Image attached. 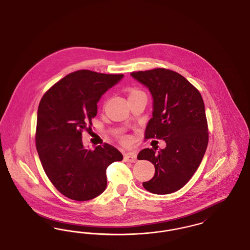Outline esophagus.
<instances>
[{"label":"esophagus","instance_id":"34e87169","mask_svg":"<svg viewBox=\"0 0 250 250\" xmlns=\"http://www.w3.org/2000/svg\"><path fill=\"white\" fill-rule=\"evenodd\" d=\"M125 161L126 162H131V163H135L137 161V155H135L134 153H127L125 155L124 157Z\"/></svg>","mask_w":250,"mask_h":250}]
</instances>
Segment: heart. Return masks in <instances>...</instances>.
Listing matches in <instances>:
<instances>
[{
    "instance_id": "obj_1",
    "label": "heart",
    "mask_w": 250,
    "mask_h": 250,
    "mask_svg": "<svg viewBox=\"0 0 250 250\" xmlns=\"http://www.w3.org/2000/svg\"><path fill=\"white\" fill-rule=\"evenodd\" d=\"M137 96H145L144 93L140 91V90H137V89H131L130 92H129V98H133V97H137Z\"/></svg>"
}]
</instances>
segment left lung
Returning a JSON list of instances; mask_svg holds the SVG:
<instances>
[{"instance_id":"obj_1","label":"left lung","mask_w":250,"mask_h":250,"mask_svg":"<svg viewBox=\"0 0 250 250\" xmlns=\"http://www.w3.org/2000/svg\"><path fill=\"white\" fill-rule=\"evenodd\" d=\"M153 97V117L145 138L162 139L166 147L143 149L138 159L154 164L155 175L143 183L146 190L165 195L182 188L202 162L208 145V126L202 95L182 75L164 68L132 72Z\"/></svg>"}]
</instances>
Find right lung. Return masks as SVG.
<instances>
[{
	"label": "right lung",
	"instance_id": "add662e5",
	"mask_svg": "<svg viewBox=\"0 0 250 250\" xmlns=\"http://www.w3.org/2000/svg\"><path fill=\"white\" fill-rule=\"evenodd\" d=\"M124 75L79 70L65 76L43 95L37 110L36 150L50 182L79 202L99 196L107 187V167L123 155L110 144L84 147L83 131L92 125L97 103Z\"/></svg>",
	"mask_w": 250,
	"mask_h": 250
}]
</instances>
